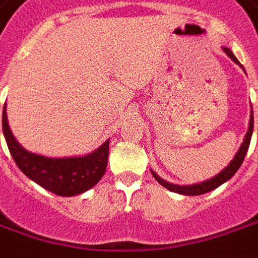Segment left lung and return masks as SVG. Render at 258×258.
<instances>
[{
	"label": "left lung",
	"mask_w": 258,
	"mask_h": 258,
	"mask_svg": "<svg viewBox=\"0 0 258 258\" xmlns=\"http://www.w3.org/2000/svg\"><path fill=\"white\" fill-rule=\"evenodd\" d=\"M227 56L232 59L233 62L240 64V62L236 59V56L233 55V52L230 49L223 48ZM241 66V64H240ZM243 68V66H241ZM253 114L250 117V127H248V131H247L246 137H244V141L241 144V147H240L239 152L236 154V157L233 158V161L229 164V165L226 166L225 169L222 171L220 173H217L215 178H210L209 180H205V182H201V183H196V185H188V186H179V185H173V183H169V182H166V180L161 179L158 175L155 172H152V176L157 179V182H159L164 188L169 189V190H172V192H176V194H182V195H188V196H198V195H203V194H208L210 190H213V189L219 188L222 183H225L226 180H229L232 178L234 173L237 172V169L240 168V165L243 164V161H244V157H246L247 150H248V145H250V140H251V134H253Z\"/></svg>",
	"instance_id": "1"
}]
</instances>
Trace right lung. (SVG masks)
Wrapping results in <instances>:
<instances>
[{
  "label": "right lung",
  "mask_w": 258,
  "mask_h": 258,
  "mask_svg": "<svg viewBox=\"0 0 258 258\" xmlns=\"http://www.w3.org/2000/svg\"><path fill=\"white\" fill-rule=\"evenodd\" d=\"M3 131L17 166L29 179L55 195H80L93 188L106 172L110 140L86 157L48 158L36 155L22 148L12 136L5 107L3 110Z\"/></svg>",
  "instance_id": "right-lung-1"
}]
</instances>
